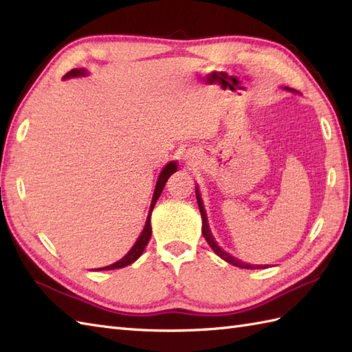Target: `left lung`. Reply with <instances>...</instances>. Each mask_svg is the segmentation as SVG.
Returning <instances> with one entry per match:
<instances>
[{"label":"left lung","instance_id":"left-lung-1","mask_svg":"<svg viewBox=\"0 0 352 352\" xmlns=\"http://www.w3.org/2000/svg\"><path fill=\"white\" fill-rule=\"evenodd\" d=\"M196 197H197L199 209H200V214H201V223H203V226H201V233H203V236H205V239H206V242L209 244V247L212 248L214 252H215L218 256H220L223 261L229 262V263H232V265H235V267H238V268H245V270H254V268H259V265H257V267H253V265L242 262V261L236 259V257H233L232 254L226 253L224 250H223L220 245L217 244V241H215V238L212 236V233H210V229H209L208 217H206V210H205V206H203V201H201L200 192H199V186H196Z\"/></svg>","mask_w":352,"mask_h":352}]
</instances>
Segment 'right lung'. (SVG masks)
I'll return each instance as SVG.
<instances>
[{
  "label": "right lung",
  "instance_id": "1",
  "mask_svg": "<svg viewBox=\"0 0 352 352\" xmlns=\"http://www.w3.org/2000/svg\"><path fill=\"white\" fill-rule=\"evenodd\" d=\"M87 75V70L85 69H72L70 72H67L65 75V78H75V76H85ZM175 171H177V164L175 161L168 162L166 167L162 168V171L160 173V177L158 181H156V186H155V191H153V197H152V203H151V209H149V215H147V220H146V224H144V229L142 232V235L138 236L137 242L134 245H132V248L128 252L126 256H123L120 261H117L116 263L113 265H108V267L105 268H100V270H117V268H123V267H128V265H131L132 262H135L140 256H142V253L144 252V247L147 245V242H149L151 239V235H152V228H151V214L153 210V206L156 200L160 199L161 192L164 190V186H166V182L167 179L175 173Z\"/></svg>",
  "mask_w": 352,
  "mask_h": 352
}]
</instances>
